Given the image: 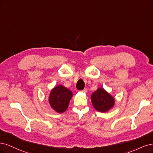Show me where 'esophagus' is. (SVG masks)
Masks as SVG:
<instances>
[{
	"instance_id": "obj_1",
	"label": "esophagus",
	"mask_w": 153,
	"mask_h": 153,
	"mask_svg": "<svg viewBox=\"0 0 153 153\" xmlns=\"http://www.w3.org/2000/svg\"><path fill=\"white\" fill-rule=\"evenodd\" d=\"M88 91V90H87V88H85V89H84L83 90H82V92H83V93H86V92Z\"/></svg>"
}]
</instances>
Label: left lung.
<instances>
[{
	"label": "left lung",
	"instance_id": "1",
	"mask_svg": "<svg viewBox=\"0 0 153 153\" xmlns=\"http://www.w3.org/2000/svg\"><path fill=\"white\" fill-rule=\"evenodd\" d=\"M92 104L95 109L101 112L109 111L114 105V98L102 88H98L91 95Z\"/></svg>",
	"mask_w": 153,
	"mask_h": 153
}]
</instances>
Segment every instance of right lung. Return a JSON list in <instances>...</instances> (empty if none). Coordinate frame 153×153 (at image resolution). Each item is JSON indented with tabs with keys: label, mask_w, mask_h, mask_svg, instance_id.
Listing matches in <instances>:
<instances>
[{
	"label": "right lung",
	"mask_w": 153,
	"mask_h": 153,
	"mask_svg": "<svg viewBox=\"0 0 153 153\" xmlns=\"http://www.w3.org/2000/svg\"><path fill=\"white\" fill-rule=\"evenodd\" d=\"M72 97L71 90L62 85H58L52 89L49 97V103L53 109L58 113L65 112Z\"/></svg>",
	"instance_id": "add662e5"
}]
</instances>
